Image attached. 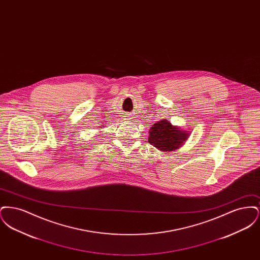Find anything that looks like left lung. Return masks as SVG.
<instances>
[{
	"label": "left lung",
	"mask_w": 260,
	"mask_h": 260,
	"mask_svg": "<svg viewBox=\"0 0 260 260\" xmlns=\"http://www.w3.org/2000/svg\"><path fill=\"white\" fill-rule=\"evenodd\" d=\"M189 133L173 125L169 120H161L149 129L148 142L160 151H174L180 148L188 139Z\"/></svg>",
	"instance_id": "left-lung-1"
}]
</instances>
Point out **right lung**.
Returning a JSON list of instances; mask_svg holds the SVG:
<instances>
[{
  "instance_id": "1",
  "label": "right lung",
  "mask_w": 260,
  "mask_h": 260,
  "mask_svg": "<svg viewBox=\"0 0 260 260\" xmlns=\"http://www.w3.org/2000/svg\"><path fill=\"white\" fill-rule=\"evenodd\" d=\"M102 127H103V126H102Z\"/></svg>"
}]
</instances>
